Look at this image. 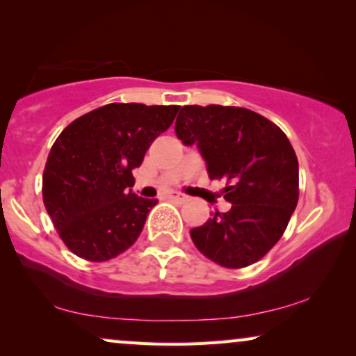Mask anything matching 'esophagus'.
<instances>
[{"instance_id":"obj_1","label":"esophagus","mask_w":356,"mask_h":356,"mask_svg":"<svg viewBox=\"0 0 356 356\" xmlns=\"http://www.w3.org/2000/svg\"><path fill=\"white\" fill-rule=\"evenodd\" d=\"M168 199H172V201H177V202H186L188 196H186V194H181V193H170Z\"/></svg>"}]
</instances>
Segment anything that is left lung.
Segmentation results:
<instances>
[{
  "label": "left lung",
  "mask_w": 356,
  "mask_h": 356,
  "mask_svg": "<svg viewBox=\"0 0 356 356\" xmlns=\"http://www.w3.org/2000/svg\"><path fill=\"white\" fill-rule=\"evenodd\" d=\"M175 133L197 144L211 179H223L228 212L191 230L216 264L241 269L262 259L284 235L298 204V159L289 138L264 116L240 106L184 105Z\"/></svg>",
  "instance_id": "left-lung-1"
}]
</instances>
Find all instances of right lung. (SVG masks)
Wrapping results in <instances>:
<instances>
[{
  "label": "right lung",
  "mask_w": 356,
  "mask_h": 356,
  "mask_svg": "<svg viewBox=\"0 0 356 356\" xmlns=\"http://www.w3.org/2000/svg\"><path fill=\"white\" fill-rule=\"evenodd\" d=\"M178 110V105L108 104L82 115L58 136L43 170V204L76 256L104 262L138 240L159 201L131 191L133 170L172 126Z\"/></svg>",
  "instance_id": "1"
}]
</instances>
